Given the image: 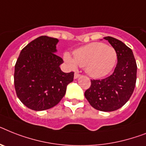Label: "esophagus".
Listing matches in <instances>:
<instances>
[{"mask_svg": "<svg viewBox=\"0 0 146 146\" xmlns=\"http://www.w3.org/2000/svg\"><path fill=\"white\" fill-rule=\"evenodd\" d=\"M80 76V74H78V73H75V74H74V79H78V78H79Z\"/></svg>", "mask_w": 146, "mask_h": 146, "instance_id": "obj_1", "label": "esophagus"}]
</instances>
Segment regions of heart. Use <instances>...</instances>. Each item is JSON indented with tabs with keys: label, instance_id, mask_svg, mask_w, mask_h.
<instances>
[{
	"label": "heart",
	"instance_id": "heart-1",
	"mask_svg": "<svg viewBox=\"0 0 146 146\" xmlns=\"http://www.w3.org/2000/svg\"><path fill=\"white\" fill-rule=\"evenodd\" d=\"M63 59L72 69H76L78 65L84 67L90 77L101 78L113 69L117 61V54L113 47L101 42H92L74 50L73 56L66 52Z\"/></svg>",
	"mask_w": 146,
	"mask_h": 146
}]
</instances>
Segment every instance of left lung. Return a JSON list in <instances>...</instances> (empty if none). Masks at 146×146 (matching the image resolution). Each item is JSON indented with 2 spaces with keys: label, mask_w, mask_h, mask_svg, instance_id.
<instances>
[{
  "label": "left lung",
  "mask_w": 146,
  "mask_h": 146,
  "mask_svg": "<svg viewBox=\"0 0 146 146\" xmlns=\"http://www.w3.org/2000/svg\"><path fill=\"white\" fill-rule=\"evenodd\" d=\"M104 38L116 51V67L108 78L91 80V86L84 95L92 108L100 111L111 112L125 105L133 94L137 66L133 51L126 44L113 37Z\"/></svg>",
  "instance_id": "8db88e82"
}]
</instances>
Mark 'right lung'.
<instances>
[{"label": "right lung", "mask_w": 146, "mask_h": 146, "mask_svg": "<svg viewBox=\"0 0 146 146\" xmlns=\"http://www.w3.org/2000/svg\"><path fill=\"white\" fill-rule=\"evenodd\" d=\"M57 38L42 36L21 50L15 66L14 84L19 100L30 109L42 111L56 106L73 81L74 72L65 73L56 53Z\"/></svg>", "instance_id": "right-lung-1"}]
</instances>
